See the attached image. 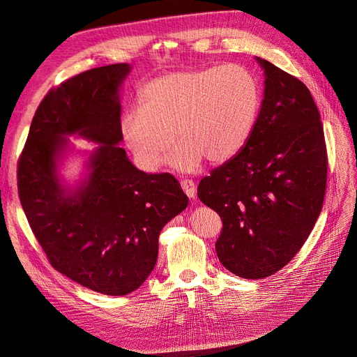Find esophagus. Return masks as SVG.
Instances as JSON below:
<instances>
[{
  "mask_svg": "<svg viewBox=\"0 0 357 357\" xmlns=\"http://www.w3.org/2000/svg\"><path fill=\"white\" fill-rule=\"evenodd\" d=\"M181 188H183V190H185V193L190 199H195V197H197L195 183H193L192 180H183L181 181Z\"/></svg>",
  "mask_w": 357,
  "mask_h": 357,
  "instance_id": "34e87169",
  "label": "esophagus"
}]
</instances>
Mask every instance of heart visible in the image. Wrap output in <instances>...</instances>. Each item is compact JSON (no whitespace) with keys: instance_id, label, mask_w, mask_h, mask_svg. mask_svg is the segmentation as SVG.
Wrapping results in <instances>:
<instances>
[{"instance_id":"1","label":"heart","mask_w":357,"mask_h":357,"mask_svg":"<svg viewBox=\"0 0 357 357\" xmlns=\"http://www.w3.org/2000/svg\"><path fill=\"white\" fill-rule=\"evenodd\" d=\"M139 104L121 122L123 142L137 164L158 169L174 134L178 146L171 164L190 172L204 158L220 164L245 146L261 107V88L252 71L228 63L159 75L143 86Z\"/></svg>"}]
</instances>
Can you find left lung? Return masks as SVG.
<instances>
[{"mask_svg":"<svg viewBox=\"0 0 357 357\" xmlns=\"http://www.w3.org/2000/svg\"><path fill=\"white\" fill-rule=\"evenodd\" d=\"M265 73L261 112L245 146L198 186L220 215L219 261L243 278H265L307 241L323 207L328 153L317 105L295 75L256 58Z\"/></svg>","mask_w":357,"mask_h":357,"instance_id":"left-lung-1","label":"left lung"}]
</instances>
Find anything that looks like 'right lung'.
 <instances>
[{
	"label": "right lung",
	"instance_id": "right-lung-1",
	"mask_svg": "<svg viewBox=\"0 0 357 357\" xmlns=\"http://www.w3.org/2000/svg\"><path fill=\"white\" fill-rule=\"evenodd\" d=\"M129 71L128 63H113L50 89L17 162L19 199L50 265L110 296L144 283L158 261L162 228L189 202L174 176L137 169L117 146L123 138L119 88ZM73 133L100 146L89 180L70 191L60 186L56 159Z\"/></svg>",
	"mask_w": 357,
	"mask_h": 357
}]
</instances>
